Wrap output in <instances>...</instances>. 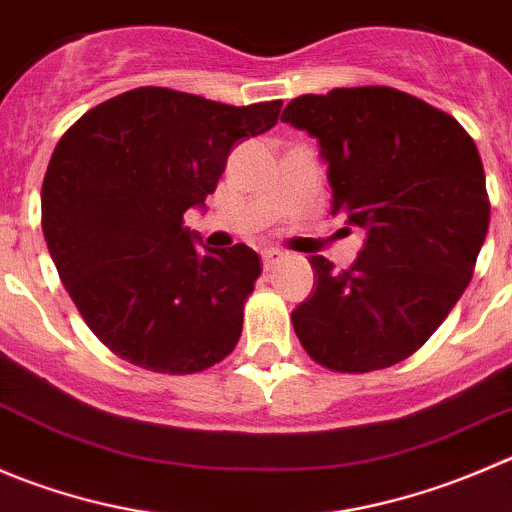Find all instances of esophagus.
Segmentation results:
<instances>
[{"instance_id": "1", "label": "esophagus", "mask_w": 512, "mask_h": 512, "mask_svg": "<svg viewBox=\"0 0 512 512\" xmlns=\"http://www.w3.org/2000/svg\"><path fill=\"white\" fill-rule=\"evenodd\" d=\"M282 257H285V252H280V250H275V247H272V250L262 252V265H265V270H272V267H275L277 262L282 260Z\"/></svg>"}]
</instances>
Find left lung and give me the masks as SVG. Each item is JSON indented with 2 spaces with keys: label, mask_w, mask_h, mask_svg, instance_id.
Segmentation results:
<instances>
[{
  "label": "left lung",
  "mask_w": 512,
  "mask_h": 512,
  "mask_svg": "<svg viewBox=\"0 0 512 512\" xmlns=\"http://www.w3.org/2000/svg\"><path fill=\"white\" fill-rule=\"evenodd\" d=\"M282 122L317 137L332 215L365 230L350 270L310 257V300L292 310L307 355L332 372L382 370L428 342L473 280L490 200L473 137L393 87L302 94Z\"/></svg>",
  "instance_id": "left-lung-1"
}]
</instances>
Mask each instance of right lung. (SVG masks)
<instances>
[{
	"label": "right lung",
	"mask_w": 512,
	"mask_h": 512,
	"mask_svg": "<svg viewBox=\"0 0 512 512\" xmlns=\"http://www.w3.org/2000/svg\"><path fill=\"white\" fill-rule=\"evenodd\" d=\"M282 102L247 107L167 87L97 104L57 142L42 232L89 330L122 360L192 375L235 350L260 277L247 245L200 252L185 212L205 205L232 145L275 127Z\"/></svg>",
	"instance_id": "right-lung-1"
}]
</instances>
